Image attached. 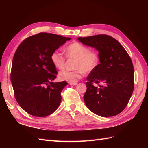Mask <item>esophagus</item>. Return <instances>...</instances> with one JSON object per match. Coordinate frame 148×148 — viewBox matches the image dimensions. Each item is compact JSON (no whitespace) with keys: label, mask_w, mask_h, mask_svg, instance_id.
Listing matches in <instances>:
<instances>
[{"label":"esophagus","mask_w":148,"mask_h":148,"mask_svg":"<svg viewBox=\"0 0 148 148\" xmlns=\"http://www.w3.org/2000/svg\"><path fill=\"white\" fill-rule=\"evenodd\" d=\"M69 84L70 85H77L78 84V83L77 82H76V83H71V82H70Z\"/></svg>","instance_id":"obj_1"}]
</instances>
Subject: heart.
Returning <instances> with one entry per match:
<instances>
[{
  "label": "heart",
  "mask_w": 148,
  "mask_h": 148,
  "mask_svg": "<svg viewBox=\"0 0 148 148\" xmlns=\"http://www.w3.org/2000/svg\"><path fill=\"white\" fill-rule=\"evenodd\" d=\"M65 56L67 59L75 60L72 71L64 70L60 71L59 77L62 80L76 83L85 73H90L95 70L99 63V56L95 51H90L88 47L79 42L70 44L66 48ZM51 60L56 68L63 69L66 64V57L59 51H53Z\"/></svg>",
  "instance_id": "b5f03b06"
}]
</instances>
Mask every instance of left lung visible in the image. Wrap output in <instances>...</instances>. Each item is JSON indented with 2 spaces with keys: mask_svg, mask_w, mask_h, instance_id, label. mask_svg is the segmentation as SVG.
<instances>
[{
  "mask_svg": "<svg viewBox=\"0 0 148 148\" xmlns=\"http://www.w3.org/2000/svg\"><path fill=\"white\" fill-rule=\"evenodd\" d=\"M84 45L99 52L100 64L89 74L85 104L92 112L112 117L122 112L128 104L134 89V69L130 57L114 38L106 34L78 38ZM95 82L99 85L96 87ZM101 82L103 84L99 85Z\"/></svg>",
  "mask_w": 148,
  "mask_h": 148,
  "instance_id": "8db88e82",
  "label": "left lung"
}]
</instances>
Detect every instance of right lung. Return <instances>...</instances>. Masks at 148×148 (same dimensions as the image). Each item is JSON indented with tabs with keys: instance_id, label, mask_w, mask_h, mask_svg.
Returning a JSON list of instances; mask_svg holds the SVG:
<instances>
[{
	"instance_id": "1",
	"label": "right lung",
	"mask_w": 148,
	"mask_h": 148,
	"mask_svg": "<svg viewBox=\"0 0 148 148\" xmlns=\"http://www.w3.org/2000/svg\"><path fill=\"white\" fill-rule=\"evenodd\" d=\"M70 38L40 33L25 39L13 58L10 79L15 99L29 114L44 117L59 106L67 82L53 83L57 71L51 53Z\"/></svg>"
}]
</instances>
